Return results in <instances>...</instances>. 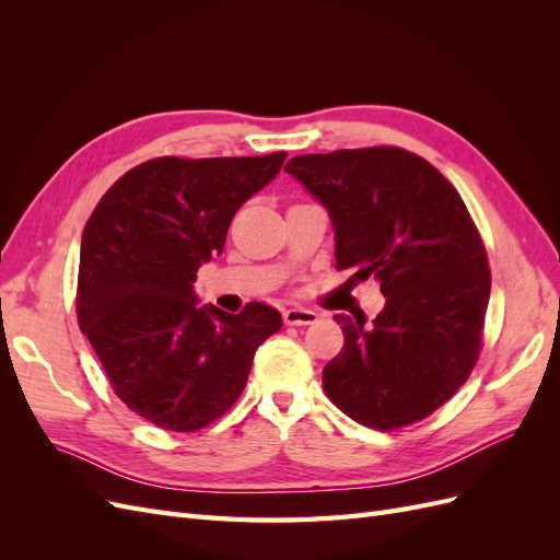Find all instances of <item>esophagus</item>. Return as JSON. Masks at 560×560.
<instances>
[{"label": "esophagus", "instance_id": "1", "mask_svg": "<svg viewBox=\"0 0 560 560\" xmlns=\"http://www.w3.org/2000/svg\"><path fill=\"white\" fill-rule=\"evenodd\" d=\"M282 317H284V325H296V327L313 325V322H317V313L308 308H287Z\"/></svg>", "mask_w": 560, "mask_h": 560}]
</instances>
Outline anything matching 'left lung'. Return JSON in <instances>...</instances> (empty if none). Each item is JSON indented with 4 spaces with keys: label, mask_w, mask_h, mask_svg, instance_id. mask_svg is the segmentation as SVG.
<instances>
[{
    "label": "left lung",
    "mask_w": 560,
    "mask_h": 560,
    "mask_svg": "<svg viewBox=\"0 0 560 560\" xmlns=\"http://www.w3.org/2000/svg\"><path fill=\"white\" fill-rule=\"evenodd\" d=\"M284 171L327 208L336 268L374 276L385 308L334 315L343 350L322 371L327 397L360 425L397 430L428 418L481 352L490 270L455 186L399 147L294 156Z\"/></svg>",
    "instance_id": "left-lung-1"
}]
</instances>
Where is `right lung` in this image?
<instances>
[{
  "label": "right lung",
  "mask_w": 560,
  "mask_h": 560,
  "mask_svg": "<svg viewBox=\"0 0 560 560\" xmlns=\"http://www.w3.org/2000/svg\"><path fill=\"white\" fill-rule=\"evenodd\" d=\"M284 159H151L100 198L83 229L79 327L114 393L156 428L196 432L226 413L254 352L282 327L257 301L238 315L198 306L194 282Z\"/></svg>",
  "instance_id": "obj_1"
}]
</instances>
